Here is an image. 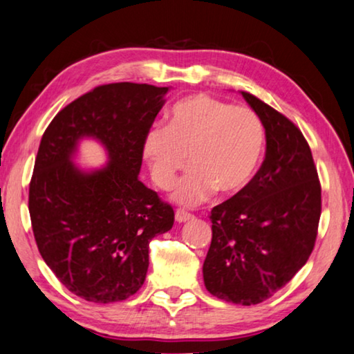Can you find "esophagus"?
Here are the masks:
<instances>
[{
	"label": "esophagus",
	"instance_id": "1",
	"mask_svg": "<svg viewBox=\"0 0 354 354\" xmlns=\"http://www.w3.org/2000/svg\"><path fill=\"white\" fill-rule=\"evenodd\" d=\"M192 218H193V214H189L188 210H185V209H177L176 210V221L183 223V221H188Z\"/></svg>",
	"mask_w": 354,
	"mask_h": 354
}]
</instances>
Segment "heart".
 Instances as JSON below:
<instances>
[{"instance_id": "heart-1", "label": "heart", "mask_w": 354, "mask_h": 354, "mask_svg": "<svg viewBox=\"0 0 354 354\" xmlns=\"http://www.w3.org/2000/svg\"><path fill=\"white\" fill-rule=\"evenodd\" d=\"M264 145V123L253 109L193 95L172 106L166 127L147 133L144 156L161 188H169L188 161L193 167L176 185L174 199L196 204L215 189L234 194L245 188L263 158Z\"/></svg>"}]
</instances>
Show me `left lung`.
Segmentation results:
<instances>
[{"label": "left lung", "mask_w": 354, "mask_h": 354, "mask_svg": "<svg viewBox=\"0 0 354 354\" xmlns=\"http://www.w3.org/2000/svg\"><path fill=\"white\" fill-rule=\"evenodd\" d=\"M242 96L266 129V158L245 188L210 212L204 285L226 302L254 306L274 296L313 252L322 185L295 123L252 93Z\"/></svg>", "instance_id": "left-lung-1"}]
</instances>
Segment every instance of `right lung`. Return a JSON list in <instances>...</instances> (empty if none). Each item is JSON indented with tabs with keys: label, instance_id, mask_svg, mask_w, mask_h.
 Here are the masks:
<instances>
[{
	"label": "right lung",
	"instance_id": "add662e5",
	"mask_svg": "<svg viewBox=\"0 0 354 354\" xmlns=\"http://www.w3.org/2000/svg\"><path fill=\"white\" fill-rule=\"evenodd\" d=\"M167 90L95 86L63 107L42 134L28 194L32 234L57 279L88 302H120L138 292L150 241L174 225V209L139 180L145 136ZM82 137L106 147V168L82 173L72 165Z\"/></svg>",
	"mask_w": 354,
	"mask_h": 354
}]
</instances>
